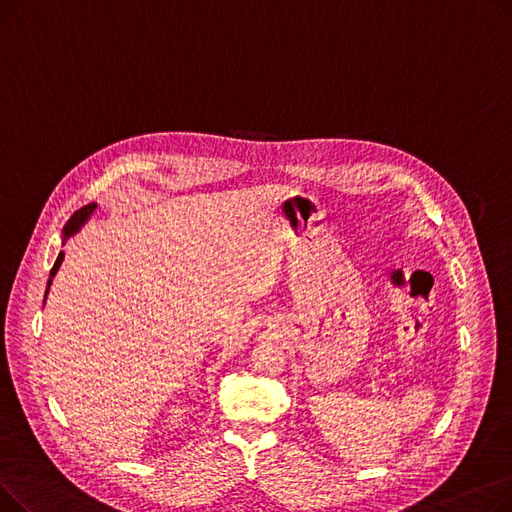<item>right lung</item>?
<instances>
[{"instance_id": "1", "label": "right lung", "mask_w": 512, "mask_h": 512, "mask_svg": "<svg viewBox=\"0 0 512 512\" xmlns=\"http://www.w3.org/2000/svg\"><path fill=\"white\" fill-rule=\"evenodd\" d=\"M95 207H97V205H95V203H91V205H85V207H80L78 211H74V213H72V218H70V220L66 222V226H64L66 236L74 234L80 226H83V224L89 220V215L93 213V209H95ZM62 259H64V253H60V257L56 259V263H53V267H51V278L56 276V272L60 270ZM51 278H49V284H51ZM45 297H47V292H45Z\"/></svg>"}]
</instances>
